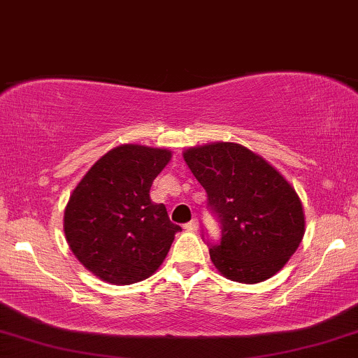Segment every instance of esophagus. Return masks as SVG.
<instances>
[{
	"instance_id": "34e87169",
	"label": "esophagus",
	"mask_w": 358,
	"mask_h": 358,
	"mask_svg": "<svg viewBox=\"0 0 358 358\" xmlns=\"http://www.w3.org/2000/svg\"><path fill=\"white\" fill-rule=\"evenodd\" d=\"M184 229H186V231H189V232H196L197 229H199V222H197V219H192L191 222H187L186 226H184Z\"/></svg>"
}]
</instances>
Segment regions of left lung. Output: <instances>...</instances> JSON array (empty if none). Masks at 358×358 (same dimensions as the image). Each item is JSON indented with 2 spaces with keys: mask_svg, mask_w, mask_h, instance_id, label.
Listing matches in <instances>:
<instances>
[{
  "mask_svg": "<svg viewBox=\"0 0 358 358\" xmlns=\"http://www.w3.org/2000/svg\"><path fill=\"white\" fill-rule=\"evenodd\" d=\"M182 156L222 229L217 244L207 241L215 268L242 284L271 279L289 262L306 232L295 189L266 159L241 144L197 145Z\"/></svg>",
  "mask_w": 358,
  "mask_h": 358,
  "instance_id": "left-lung-1",
  "label": "left lung"
}]
</instances>
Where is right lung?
<instances>
[{"label": "right lung", "instance_id": "obj_1", "mask_svg": "<svg viewBox=\"0 0 358 358\" xmlns=\"http://www.w3.org/2000/svg\"><path fill=\"white\" fill-rule=\"evenodd\" d=\"M171 161L169 149L122 144L86 172L64 210L69 249L87 271L114 285L151 277L176 232L164 204L149 197L152 180Z\"/></svg>", "mask_w": 358, "mask_h": 358}]
</instances>
